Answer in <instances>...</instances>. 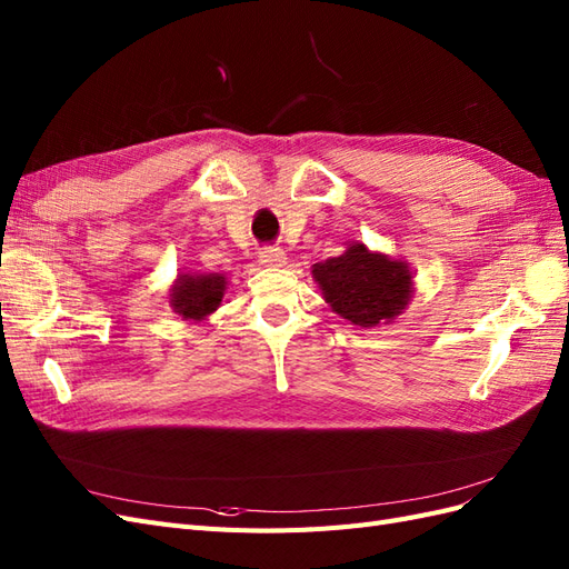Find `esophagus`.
Masks as SVG:
<instances>
[{"instance_id": "1", "label": "esophagus", "mask_w": 569, "mask_h": 569, "mask_svg": "<svg viewBox=\"0 0 569 569\" xmlns=\"http://www.w3.org/2000/svg\"><path fill=\"white\" fill-rule=\"evenodd\" d=\"M258 261L268 268H280L287 263V253L280 247H266L258 251Z\"/></svg>"}]
</instances>
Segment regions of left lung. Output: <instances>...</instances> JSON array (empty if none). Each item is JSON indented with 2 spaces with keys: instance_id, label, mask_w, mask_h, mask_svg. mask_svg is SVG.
<instances>
[{
  "instance_id": "1",
  "label": "left lung",
  "mask_w": 569,
  "mask_h": 569,
  "mask_svg": "<svg viewBox=\"0 0 569 569\" xmlns=\"http://www.w3.org/2000/svg\"><path fill=\"white\" fill-rule=\"evenodd\" d=\"M313 280L332 311L360 327L391 322L412 297L408 263L370 251L360 242L349 244L341 256L316 263Z\"/></svg>"
}]
</instances>
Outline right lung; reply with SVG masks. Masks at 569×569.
I'll list each match as a JSON object with an SVG mask.
<instances>
[{
  "mask_svg": "<svg viewBox=\"0 0 569 569\" xmlns=\"http://www.w3.org/2000/svg\"><path fill=\"white\" fill-rule=\"evenodd\" d=\"M226 274L209 272V274H178L176 284L170 287V306L184 320H206L211 316L226 295Z\"/></svg>",
  "mask_w": 569,
  "mask_h": 569,
  "instance_id": "obj_1",
  "label": "right lung"
}]
</instances>
